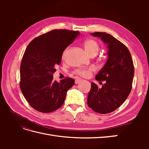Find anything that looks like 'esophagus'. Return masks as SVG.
Masks as SVG:
<instances>
[{
  "instance_id": "1",
  "label": "esophagus",
  "mask_w": 149,
  "mask_h": 149,
  "mask_svg": "<svg viewBox=\"0 0 149 149\" xmlns=\"http://www.w3.org/2000/svg\"><path fill=\"white\" fill-rule=\"evenodd\" d=\"M81 79H76L75 80V84H78V83H79L81 81Z\"/></svg>"
}]
</instances>
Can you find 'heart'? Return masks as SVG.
Segmentation results:
<instances>
[{
	"label": "heart",
	"mask_w": 149,
	"mask_h": 149,
	"mask_svg": "<svg viewBox=\"0 0 149 149\" xmlns=\"http://www.w3.org/2000/svg\"><path fill=\"white\" fill-rule=\"evenodd\" d=\"M84 47L85 51L88 53L89 55H96L98 53L99 50H100V45L95 40L89 38L86 40L84 43ZM67 49L63 53L62 58H64L65 56V54L66 53ZM93 68H90L88 69H83L78 70L76 71V73L78 74L79 75L83 76V77H88L91 74V72L93 71Z\"/></svg>",
	"instance_id": "1"
}]
</instances>
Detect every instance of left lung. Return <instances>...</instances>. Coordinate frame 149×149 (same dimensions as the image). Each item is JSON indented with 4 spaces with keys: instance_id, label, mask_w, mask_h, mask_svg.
I'll return each mask as SVG.
<instances>
[{
    "instance_id": "obj_1",
    "label": "left lung",
    "mask_w": 149,
    "mask_h": 149,
    "mask_svg": "<svg viewBox=\"0 0 149 149\" xmlns=\"http://www.w3.org/2000/svg\"><path fill=\"white\" fill-rule=\"evenodd\" d=\"M106 44L107 58L95 79L104 81L101 88L93 82L88 95V105L97 113L107 114L120 106L131 91L134 67L131 55L123 43L109 33L95 32Z\"/></svg>"
}]
</instances>
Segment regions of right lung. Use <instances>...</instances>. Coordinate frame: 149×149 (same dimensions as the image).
<instances>
[{"label": "right lung", "mask_w": 149, "mask_h": 149, "mask_svg": "<svg viewBox=\"0 0 149 149\" xmlns=\"http://www.w3.org/2000/svg\"><path fill=\"white\" fill-rule=\"evenodd\" d=\"M79 35L78 31L53 30L35 38L26 47L20 65V87L35 110L48 113L63 104L74 80L68 78L57 82L53 80V74L65 49Z\"/></svg>", "instance_id": "1"}]
</instances>
